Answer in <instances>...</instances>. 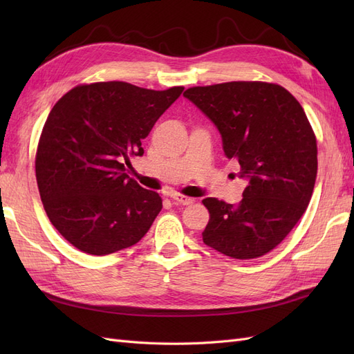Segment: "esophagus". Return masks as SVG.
Wrapping results in <instances>:
<instances>
[{"instance_id":"esophagus-1","label":"esophagus","mask_w":354,"mask_h":354,"mask_svg":"<svg viewBox=\"0 0 354 354\" xmlns=\"http://www.w3.org/2000/svg\"><path fill=\"white\" fill-rule=\"evenodd\" d=\"M171 199H173L176 205H192L195 202L194 198H187L183 195H171Z\"/></svg>"}]
</instances>
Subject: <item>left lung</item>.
Wrapping results in <instances>:
<instances>
[{
	"instance_id": "obj_1",
	"label": "left lung",
	"mask_w": 354,
	"mask_h": 354,
	"mask_svg": "<svg viewBox=\"0 0 354 354\" xmlns=\"http://www.w3.org/2000/svg\"><path fill=\"white\" fill-rule=\"evenodd\" d=\"M183 95L217 127L224 155L248 181L238 205L202 201L209 211L203 243L239 260L267 254L294 229L315 189L316 137L301 104L281 85L259 81L194 87Z\"/></svg>"
}]
</instances>
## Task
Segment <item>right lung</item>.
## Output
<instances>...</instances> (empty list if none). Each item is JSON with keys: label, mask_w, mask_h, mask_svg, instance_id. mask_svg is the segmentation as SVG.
I'll list each match as a JSON object with an SVG mask.
<instances>
[{"label": "right lung", "mask_w": 354, "mask_h": 354, "mask_svg": "<svg viewBox=\"0 0 354 354\" xmlns=\"http://www.w3.org/2000/svg\"><path fill=\"white\" fill-rule=\"evenodd\" d=\"M183 87L164 91L109 81L78 85L53 106L35 158L42 205L75 248L108 255L151 229L162 199L125 173L130 156Z\"/></svg>", "instance_id": "add662e5"}]
</instances>
